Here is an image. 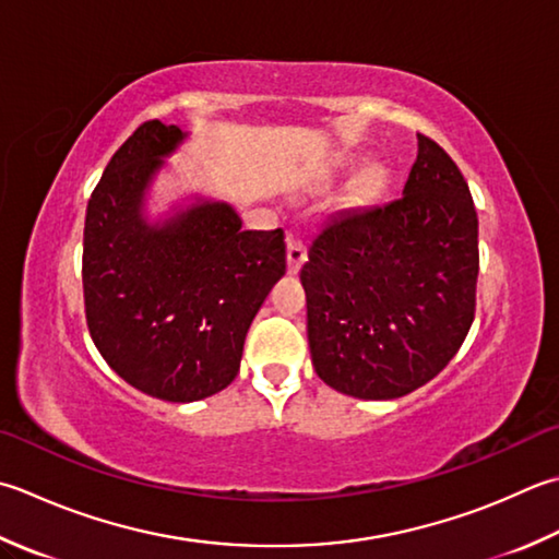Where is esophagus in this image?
Returning <instances> with one entry per match:
<instances>
[{
  "instance_id": "34e87169",
  "label": "esophagus",
  "mask_w": 559,
  "mask_h": 559,
  "mask_svg": "<svg viewBox=\"0 0 559 559\" xmlns=\"http://www.w3.org/2000/svg\"><path fill=\"white\" fill-rule=\"evenodd\" d=\"M286 245H288V273H298L300 266L305 264V259H308V251H305L302 239L293 235H288Z\"/></svg>"
}]
</instances>
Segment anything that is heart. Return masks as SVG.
<instances>
[{
  "instance_id": "b5f03b06",
  "label": "heart",
  "mask_w": 559,
  "mask_h": 559,
  "mask_svg": "<svg viewBox=\"0 0 559 559\" xmlns=\"http://www.w3.org/2000/svg\"><path fill=\"white\" fill-rule=\"evenodd\" d=\"M376 186H378V177H376V174H368V177L364 179V189L366 191H373Z\"/></svg>"
}]
</instances>
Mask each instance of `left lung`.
Masks as SVG:
<instances>
[{"label": "left lung", "mask_w": 559, "mask_h": 559, "mask_svg": "<svg viewBox=\"0 0 559 559\" xmlns=\"http://www.w3.org/2000/svg\"><path fill=\"white\" fill-rule=\"evenodd\" d=\"M417 140L400 199L332 215L300 271L317 376L360 400H395L426 385L475 320L473 195L439 142Z\"/></svg>", "instance_id": "8db88e82"}]
</instances>
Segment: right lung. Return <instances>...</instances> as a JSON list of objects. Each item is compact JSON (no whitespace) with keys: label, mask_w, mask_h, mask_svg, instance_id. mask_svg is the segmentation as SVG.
I'll return each mask as SVG.
<instances>
[{"label":"right lung","mask_w":559,"mask_h":559,"mask_svg":"<svg viewBox=\"0 0 559 559\" xmlns=\"http://www.w3.org/2000/svg\"><path fill=\"white\" fill-rule=\"evenodd\" d=\"M181 140L177 126L145 120L116 150L86 205L82 251L98 354L167 402L211 397L237 378L249 324L286 273L283 229H242L227 203L145 223V189Z\"/></svg>","instance_id":"right-lung-1"}]
</instances>
